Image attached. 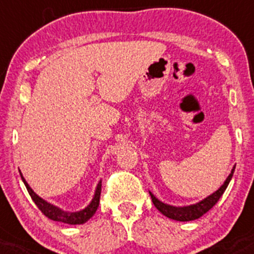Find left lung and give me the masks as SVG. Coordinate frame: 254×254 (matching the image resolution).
Wrapping results in <instances>:
<instances>
[{
	"label": "left lung",
	"mask_w": 254,
	"mask_h": 254,
	"mask_svg": "<svg viewBox=\"0 0 254 254\" xmlns=\"http://www.w3.org/2000/svg\"><path fill=\"white\" fill-rule=\"evenodd\" d=\"M234 171H235V166L232 167L231 172H230V175L227 176V179L225 180L224 184L220 186V188H218L215 192H213L210 195L205 197L204 199L199 200V202L195 203V204L185 205V206L170 205L167 204V203H164L161 202L160 199H158V198H156L150 190H149V194H150L151 200H153L155 208L158 209L163 215L167 216L169 219H172V220H177V221L195 220V219H199L200 216L204 215L206 211L210 210V209L218 203V200L220 199V197L223 195V193L225 192V190H226V187L229 186L230 181H231Z\"/></svg>",
	"instance_id": "1"
}]
</instances>
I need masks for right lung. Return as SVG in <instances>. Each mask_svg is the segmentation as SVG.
<instances>
[{"instance_id":"right-lung-1","label":"right lung","mask_w":254,"mask_h":254,"mask_svg":"<svg viewBox=\"0 0 254 254\" xmlns=\"http://www.w3.org/2000/svg\"><path fill=\"white\" fill-rule=\"evenodd\" d=\"M19 174H20V177H22L23 182H24L25 187H27L28 192H29L31 199L34 200V203H35L36 206L43 211L44 215L48 216V218L51 219V220L61 221V223L69 224V225H80V224L87 223L89 219H90L91 216L96 213V210H98L99 203H100L101 180L98 182V185H96L95 193H94L93 195V199L90 200V203H89L84 209H80V210L78 211H64L62 210L61 208H59V206L51 204V203L46 202L45 199L39 197V195L31 190V187L28 185V182L25 181L22 172L19 171Z\"/></svg>"}]
</instances>
